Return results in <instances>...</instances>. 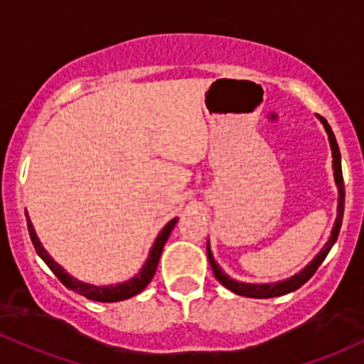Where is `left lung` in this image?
<instances>
[{
  "label": "left lung",
  "instance_id": "1",
  "mask_svg": "<svg viewBox=\"0 0 364 364\" xmlns=\"http://www.w3.org/2000/svg\"><path fill=\"white\" fill-rule=\"evenodd\" d=\"M319 119V122L323 124L325 127L326 134H328V141H330V149H331V167H333V179L335 185H337L338 190V198H337V218H335L333 228H331V233L328 242L323 245V249L314 255L313 261L307 264L304 269H301L299 273H295L294 277L282 279V282H274V283H245V282H237L231 277H228L225 271L221 269V266L215 262L213 250H210L209 242H207V257H209L210 267H213V273L215 279L221 283L223 287H226L228 290L231 292L243 295V297H252V299H269V297H279V295H285L294 292V290L301 289L302 285L316 273V269L325 261V257L328 255L330 249L333 247V243L337 242L338 231H341L342 226V218H344V203H346V188H344V178H342V162H341V150H338L337 139H335L333 131H331L330 124L326 122V119H323L321 115H316Z\"/></svg>",
  "mask_w": 364,
  "mask_h": 364
}]
</instances>
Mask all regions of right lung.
<instances>
[{
  "instance_id": "1",
  "label": "right lung",
  "mask_w": 364,
  "mask_h": 364,
  "mask_svg": "<svg viewBox=\"0 0 364 364\" xmlns=\"http://www.w3.org/2000/svg\"><path fill=\"white\" fill-rule=\"evenodd\" d=\"M26 218H27V230H29L31 240H33L36 252H38L39 257L46 262L48 267L53 271L55 277H57L60 282L67 287V289L72 290V292H75V294L82 295V297L90 299V301H97V302L126 301V299H131V297H134L136 294L143 292V290L146 289V285L151 282V278H154L164 245H166L171 231L174 230L176 223H178V218H174L162 228L161 233H159L157 238H155L154 245H151L145 264L141 266V269L138 271V274H134L133 278L126 279V282L115 283V285H93V283L81 282V279H77L75 277H72V274L67 273V271L63 269V267L60 266L50 254H48V250L45 249V247H43L41 240H39L38 235H36V230H34L33 223H31V218H29V214H27V210H26Z\"/></svg>"
}]
</instances>
